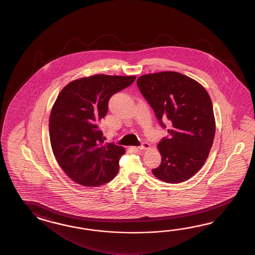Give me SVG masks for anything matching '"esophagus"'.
I'll return each instance as SVG.
<instances>
[{
	"label": "esophagus",
	"mask_w": 255,
	"mask_h": 255,
	"mask_svg": "<svg viewBox=\"0 0 255 255\" xmlns=\"http://www.w3.org/2000/svg\"><path fill=\"white\" fill-rule=\"evenodd\" d=\"M138 148L141 149V150H144V149H149V148H150V145H149L148 143H146V142H143V143H142V145L138 146Z\"/></svg>",
	"instance_id": "esophagus-1"
}]
</instances>
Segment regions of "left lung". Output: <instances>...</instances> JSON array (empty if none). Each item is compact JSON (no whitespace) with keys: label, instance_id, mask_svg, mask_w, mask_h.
Segmentation results:
<instances>
[{"label":"left lung","instance_id":"1","mask_svg":"<svg viewBox=\"0 0 255 255\" xmlns=\"http://www.w3.org/2000/svg\"><path fill=\"white\" fill-rule=\"evenodd\" d=\"M160 125L168 120V137L157 145L161 164L153 175L167 183H180L203 166L212 148L216 124L212 99L199 82L173 71L141 76L136 80Z\"/></svg>","mask_w":255,"mask_h":255}]
</instances>
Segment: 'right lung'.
Wrapping results in <instances>:
<instances>
[{
	"mask_svg": "<svg viewBox=\"0 0 255 255\" xmlns=\"http://www.w3.org/2000/svg\"><path fill=\"white\" fill-rule=\"evenodd\" d=\"M135 76L94 75L68 83L49 118L52 150L60 167L73 181L98 187L114 179L123 146L104 142L98 122L109 110V100L135 81Z\"/></svg>",
	"mask_w": 255,
	"mask_h": 255,
	"instance_id": "add662e5",
	"label": "right lung"
}]
</instances>
